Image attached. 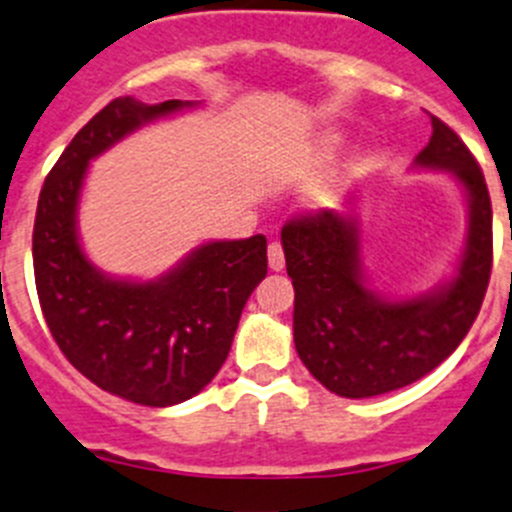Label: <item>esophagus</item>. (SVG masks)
<instances>
[{"label":"esophagus","instance_id":"1","mask_svg":"<svg viewBox=\"0 0 512 512\" xmlns=\"http://www.w3.org/2000/svg\"><path fill=\"white\" fill-rule=\"evenodd\" d=\"M267 262H270L272 272H280L285 267V252H282V245L277 240H272L270 247H267Z\"/></svg>","mask_w":512,"mask_h":512}]
</instances>
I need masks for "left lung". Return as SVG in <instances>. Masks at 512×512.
<instances>
[{"instance_id":"left-lung-1","label":"left lung","mask_w":512,"mask_h":512,"mask_svg":"<svg viewBox=\"0 0 512 512\" xmlns=\"http://www.w3.org/2000/svg\"><path fill=\"white\" fill-rule=\"evenodd\" d=\"M415 167L448 170L468 197V237L450 282L390 300L367 287L360 220L322 210L282 227L295 287V347L307 370L340 398H372L410 385L453 355L478 317L493 267V207L480 165L443 119Z\"/></svg>"}]
</instances>
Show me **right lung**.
<instances>
[{
  "instance_id": "right-lung-1",
  "label": "right lung",
  "mask_w": 512,
  "mask_h": 512,
  "mask_svg": "<svg viewBox=\"0 0 512 512\" xmlns=\"http://www.w3.org/2000/svg\"><path fill=\"white\" fill-rule=\"evenodd\" d=\"M190 107L182 99H112L52 167L34 217V282L54 342L97 388L150 408L190 400L217 375L242 307L267 275V240L207 242L157 280H117L84 255L77 207L94 157Z\"/></svg>"
}]
</instances>
